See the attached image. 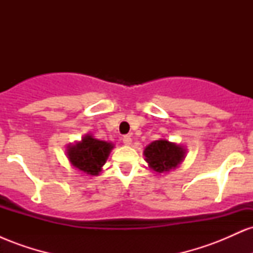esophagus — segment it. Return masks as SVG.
Wrapping results in <instances>:
<instances>
[{
    "label": "esophagus",
    "instance_id": "esophagus-1",
    "mask_svg": "<svg viewBox=\"0 0 253 253\" xmlns=\"http://www.w3.org/2000/svg\"><path fill=\"white\" fill-rule=\"evenodd\" d=\"M123 141H124L125 145H130V144H132V138H130L129 135H124Z\"/></svg>",
    "mask_w": 253,
    "mask_h": 253
}]
</instances>
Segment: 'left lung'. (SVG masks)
I'll use <instances>...</instances> for the list:
<instances>
[{"label": "left lung", "mask_w": 253, "mask_h": 253, "mask_svg": "<svg viewBox=\"0 0 253 253\" xmlns=\"http://www.w3.org/2000/svg\"><path fill=\"white\" fill-rule=\"evenodd\" d=\"M146 162L156 172H165L176 168L184 158V150L168 140H156L144 151Z\"/></svg>", "instance_id": "left-lung-1"}]
</instances>
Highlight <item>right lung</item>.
I'll use <instances>...</instances> for the list:
<instances>
[{"mask_svg":"<svg viewBox=\"0 0 253 253\" xmlns=\"http://www.w3.org/2000/svg\"><path fill=\"white\" fill-rule=\"evenodd\" d=\"M113 145L107 141L97 140L91 135H85L81 143L69 146V161L75 168L88 175L96 176L106 163Z\"/></svg>","mask_w":253,"mask_h":253,"instance_id":"right-lung-1","label":"right lung"}]
</instances>
